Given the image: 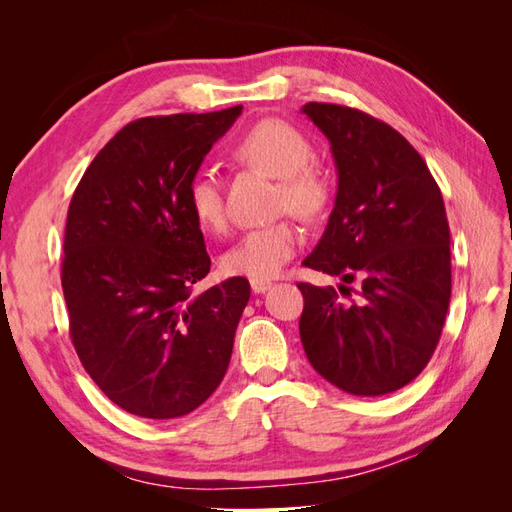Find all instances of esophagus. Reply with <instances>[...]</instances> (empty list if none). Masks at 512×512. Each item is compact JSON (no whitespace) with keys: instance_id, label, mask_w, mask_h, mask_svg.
<instances>
[{"instance_id":"obj_1","label":"esophagus","mask_w":512,"mask_h":512,"mask_svg":"<svg viewBox=\"0 0 512 512\" xmlns=\"http://www.w3.org/2000/svg\"><path fill=\"white\" fill-rule=\"evenodd\" d=\"M250 286H252V292L262 294V292H267L273 284H271L269 280H252V282H250Z\"/></svg>"}]
</instances>
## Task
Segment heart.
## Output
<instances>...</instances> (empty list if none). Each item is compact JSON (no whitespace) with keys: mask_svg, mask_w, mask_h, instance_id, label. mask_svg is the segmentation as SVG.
Segmentation results:
<instances>
[{"mask_svg":"<svg viewBox=\"0 0 512 512\" xmlns=\"http://www.w3.org/2000/svg\"><path fill=\"white\" fill-rule=\"evenodd\" d=\"M232 158L258 173L277 179V207L303 220H318L329 209L335 183L327 168L314 158L312 143L294 126L280 119H262L247 128ZM188 205L198 226L209 232L226 228L222 185L209 173H198L188 183ZM301 247V232L290 220L260 226L239 239L222 258L230 275L269 280L280 273Z\"/></svg>","mask_w":512,"mask_h":512,"instance_id":"1","label":"heart"}]
</instances>
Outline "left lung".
Listing matches in <instances>:
<instances>
[{
    "label": "left lung",
    "mask_w": 512,
    "mask_h": 512,
    "mask_svg": "<svg viewBox=\"0 0 512 512\" xmlns=\"http://www.w3.org/2000/svg\"><path fill=\"white\" fill-rule=\"evenodd\" d=\"M303 113L329 138L337 166L335 207L303 265L337 275L350 301L333 286L301 282V344L337 389L393 393L429 363L451 301L444 200L425 160L389 123L327 102ZM354 279L359 291L345 286Z\"/></svg>",
    "instance_id": "left-lung-1"
}]
</instances>
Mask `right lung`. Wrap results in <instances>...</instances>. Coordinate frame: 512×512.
<instances>
[{
  "label": "right lung",
  "mask_w": 512,
  "mask_h": 512,
  "mask_svg": "<svg viewBox=\"0 0 512 512\" xmlns=\"http://www.w3.org/2000/svg\"><path fill=\"white\" fill-rule=\"evenodd\" d=\"M241 108L128 123L72 194L61 262L70 337L91 380L130 414H190L228 369L250 282L194 294L211 258L188 183Z\"/></svg>",
  "instance_id": "right-lung-1"
}]
</instances>
